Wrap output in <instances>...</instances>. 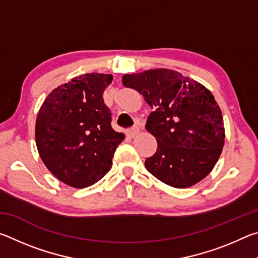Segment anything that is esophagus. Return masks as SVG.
Returning <instances> with one entry per match:
<instances>
[{"mask_svg": "<svg viewBox=\"0 0 258 258\" xmlns=\"http://www.w3.org/2000/svg\"><path fill=\"white\" fill-rule=\"evenodd\" d=\"M127 134L130 135L131 138H135L138 134H140V128L137 127V126H134V127H132V128H131V130L128 131Z\"/></svg>", "mask_w": 258, "mask_h": 258, "instance_id": "34e87169", "label": "esophagus"}]
</instances>
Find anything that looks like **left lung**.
Instances as JSON below:
<instances>
[{
  "instance_id": "1",
  "label": "left lung",
  "mask_w": 258,
  "mask_h": 258,
  "mask_svg": "<svg viewBox=\"0 0 258 258\" xmlns=\"http://www.w3.org/2000/svg\"><path fill=\"white\" fill-rule=\"evenodd\" d=\"M123 84L142 94L154 109L146 130L158 146L146 159L148 171L177 189L206 177L220 158L225 139L223 116L211 91L166 68L127 74Z\"/></svg>"
}]
</instances>
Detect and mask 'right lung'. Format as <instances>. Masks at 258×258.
<instances>
[{
  "instance_id": "1",
  "label": "right lung",
  "mask_w": 258,
  "mask_h": 258,
  "mask_svg": "<svg viewBox=\"0 0 258 258\" xmlns=\"http://www.w3.org/2000/svg\"><path fill=\"white\" fill-rule=\"evenodd\" d=\"M110 74H85L54 89L38 110L35 141L47 169L69 186L94 184L110 171L123 133L111 127L103 92Z\"/></svg>"
}]
</instances>
